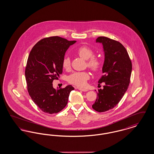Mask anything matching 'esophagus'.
<instances>
[{"instance_id":"obj_1","label":"esophagus","mask_w":154,"mask_h":154,"mask_svg":"<svg viewBox=\"0 0 154 154\" xmlns=\"http://www.w3.org/2000/svg\"><path fill=\"white\" fill-rule=\"evenodd\" d=\"M78 89H79L80 91H82V92H87L88 91L87 89H84V88H78Z\"/></svg>"}]
</instances>
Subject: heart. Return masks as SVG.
<instances>
[{"instance_id": "heart-1", "label": "heart", "mask_w": 154, "mask_h": 154, "mask_svg": "<svg viewBox=\"0 0 154 154\" xmlns=\"http://www.w3.org/2000/svg\"><path fill=\"white\" fill-rule=\"evenodd\" d=\"M77 54L85 60H88L87 65L94 72L98 71L102 66L100 60L97 58L94 57V51L87 46H82L77 51ZM63 67L65 69H69L71 66L70 59L66 56L62 62ZM89 79V74L87 72H75L68 77V82L72 84L80 87H84L87 84V81Z\"/></svg>"}]
</instances>
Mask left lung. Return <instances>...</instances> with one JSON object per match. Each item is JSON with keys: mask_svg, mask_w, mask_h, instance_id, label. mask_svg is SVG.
<instances>
[{"mask_svg": "<svg viewBox=\"0 0 154 154\" xmlns=\"http://www.w3.org/2000/svg\"><path fill=\"white\" fill-rule=\"evenodd\" d=\"M96 42L102 44L104 54L103 75L98 82L105 85L98 89L92 107L101 112L114 108L124 95L130 82L132 65L128 52L119 42L103 36L99 37Z\"/></svg>", "mask_w": 154, "mask_h": 154, "instance_id": "8db88e82", "label": "left lung"}]
</instances>
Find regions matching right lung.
Listing matches in <instances>:
<instances>
[{
	"label": "right lung",
	"mask_w": 154,
	"mask_h": 154,
	"mask_svg": "<svg viewBox=\"0 0 154 154\" xmlns=\"http://www.w3.org/2000/svg\"><path fill=\"white\" fill-rule=\"evenodd\" d=\"M76 41L60 37H47L32 48L25 69L28 91L32 100L44 112L56 114L63 110L68 102L70 85L55 89L52 82L62 73V62L69 47Z\"/></svg>",
	"instance_id": "add662e5"
}]
</instances>
